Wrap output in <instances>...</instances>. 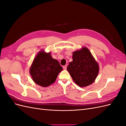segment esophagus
<instances>
[{"mask_svg": "<svg viewBox=\"0 0 126 126\" xmlns=\"http://www.w3.org/2000/svg\"><path fill=\"white\" fill-rule=\"evenodd\" d=\"M67 65H65V66H63V69L66 70V69H67Z\"/></svg>", "mask_w": 126, "mask_h": 126, "instance_id": "1", "label": "esophagus"}]
</instances>
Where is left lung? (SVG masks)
<instances>
[{
  "label": "left lung",
  "mask_w": 126,
  "mask_h": 126,
  "mask_svg": "<svg viewBox=\"0 0 126 126\" xmlns=\"http://www.w3.org/2000/svg\"><path fill=\"white\" fill-rule=\"evenodd\" d=\"M67 69L76 84L84 87L94 81L99 67L89 49L83 47L73 52L72 62L69 63Z\"/></svg>",
  "instance_id": "left-lung-1"
}]
</instances>
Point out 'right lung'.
<instances>
[{"instance_id":"1","label":"right lung","mask_w":126,"mask_h":126,"mask_svg":"<svg viewBox=\"0 0 126 126\" xmlns=\"http://www.w3.org/2000/svg\"><path fill=\"white\" fill-rule=\"evenodd\" d=\"M63 68L59 62L54 59L51 53L40 51L34 58L29 72L34 82L41 87H46L54 83Z\"/></svg>"}]
</instances>
